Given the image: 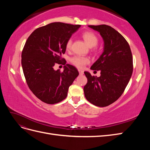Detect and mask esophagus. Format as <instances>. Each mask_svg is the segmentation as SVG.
<instances>
[{
    "mask_svg": "<svg viewBox=\"0 0 150 150\" xmlns=\"http://www.w3.org/2000/svg\"><path fill=\"white\" fill-rule=\"evenodd\" d=\"M78 71H79V74H80V75H83V74H84V71H82V70L78 69Z\"/></svg>",
    "mask_w": 150,
    "mask_h": 150,
    "instance_id": "obj_1",
    "label": "esophagus"
}]
</instances>
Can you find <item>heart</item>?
<instances>
[{
  "label": "heart",
  "instance_id": "1",
  "mask_svg": "<svg viewBox=\"0 0 150 150\" xmlns=\"http://www.w3.org/2000/svg\"><path fill=\"white\" fill-rule=\"evenodd\" d=\"M82 37L85 40L88 46L90 47H93L96 46L98 42V39L97 36L95 35L92 32L87 31L85 32L82 34ZM72 40L71 38H69L67 40L66 43V49L67 50H69L71 48ZM71 62L76 67L82 69L86 64L89 63L90 60L87 57L81 56H75L71 59Z\"/></svg>",
  "mask_w": 150,
  "mask_h": 150
}]
</instances>
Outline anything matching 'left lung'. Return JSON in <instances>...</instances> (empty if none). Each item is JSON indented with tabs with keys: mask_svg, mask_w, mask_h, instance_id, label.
I'll return each mask as SVG.
<instances>
[{
	"mask_svg": "<svg viewBox=\"0 0 150 150\" xmlns=\"http://www.w3.org/2000/svg\"><path fill=\"white\" fill-rule=\"evenodd\" d=\"M99 32L104 40V50L91 69L100 71L99 77L84 74L88 83L84 96L94 105L105 107L115 102L128 85L133 73V56L128 42L121 34L107 25H88Z\"/></svg>",
	"mask_w": 150,
	"mask_h": 150,
	"instance_id": "obj_1",
	"label": "left lung"
}]
</instances>
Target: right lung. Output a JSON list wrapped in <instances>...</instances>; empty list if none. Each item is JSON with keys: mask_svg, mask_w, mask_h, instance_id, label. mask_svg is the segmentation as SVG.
<instances>
[{"mask_svg": "<svg viewBox=\"0 0 150 150\" xmlns=\"http://www.w3.org/2000/svg\"><path fill=\"white\" fill-rule=\"evenodd\" d=\"M80 25L53 22L36 29L26 40L22 52V67L29 89L44 103L53 104L66 98L68 89L79 75L70 64L55 71V64H66L61 57L66 43Z\"/></svg>", "mask_w": 150, "mask_h": 150, "instance_id": "obj_1", "label": "right lung"}]
</instances>
